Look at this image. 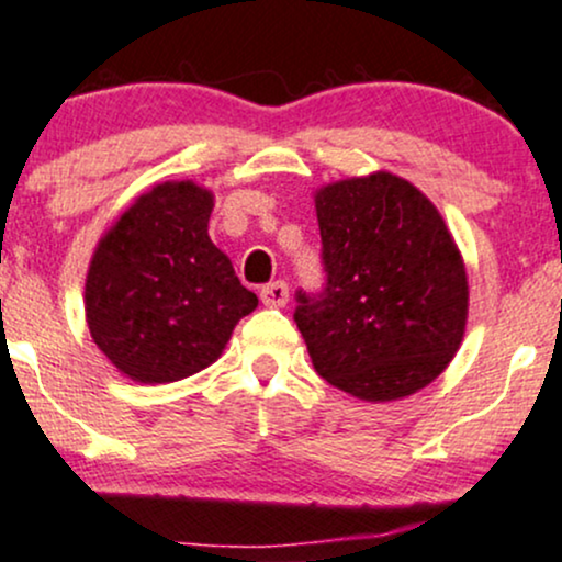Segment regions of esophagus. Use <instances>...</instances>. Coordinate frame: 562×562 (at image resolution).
<instances>
[{
    "instance_id": "esophagus-1",
    "label": "esophagus",
    "mask_w": 562,
    "mask_h": 562,
    "mask_svg": "<svg viewBox=\"0 0 562 562\" xmlns=\"http://www.w3.org/2000/svg\"><path fill=\"white\" fill-rule=\"evenodd\" d=\"M288 285L282 280L277 282H269V285L261 288V301L267 306H271V310H282V306L288 304Z\"/></svg>"
}]
</instances>
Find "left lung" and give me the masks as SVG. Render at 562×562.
Masks as SVG:
<instances>
[{"label":"left lung","instance_id":"left-lung-1","mask_svg":"<svg viewBox=\"0 0 562 562\" xmlns=\"http://www.w3.org/2000/svg\"><path fill=\"white\" fill-rule=\"evenodd\" d=\"M325 288L295 293L314 371L368 403L431 384L461 347L470 285L446 221L405 178L373 172L314 196Z\"/></svg>","mask_w":562,"mask_h":562}]
</instances>
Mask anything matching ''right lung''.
Returning a JSON list of instances; mask_svg holds the SVG:
<instances>
[{
    "label": "right lung",
    "mask_w": 562,
    "mask_h": 562,
    "mask_svg": "<svg viewBox=\"0 0 562 562\" xmlns=\"http://www.w3.org/2000/svg\"><path fill=\"white\" fill-rule=\"evenodd\" d=\"M211 213L207 189L157 183L92 252L85 282L90 336L138 384H170L207 368L258 306L207 237Z\"/></svg>",
    "instance_id": "1"
}]
</instances>
